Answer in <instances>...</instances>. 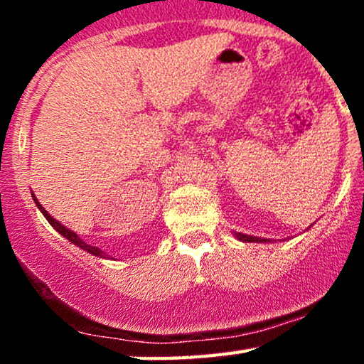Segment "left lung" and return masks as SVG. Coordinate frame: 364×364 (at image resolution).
Masks as SVG:
<instances>
[{
  "label": "left lung",
  "mask_w": 364,
  "mask_h": 364,
  "mask_svg": "<svg viewBox=\"0 0 364 364\" xmlns=\"http://www.w3.org/2000/svg\"><path fill=\"white\" fill-rule=\"evenodd\" d=\"M235 236L240 241H246V243H267V241H270V240H265V237H257V236L243 235V232H235Z\"/></svg>",
  "instance_id": "obj_1"
}]
</instances>
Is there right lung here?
I'll return each mask as SVG.
<instances>
[{"mask_svg": "<svg viewBox=\"0 0 364 364\" xmlns=\"http://www.w3.org/2000/svg\"><path fill=\"white\" fill-rule=\"evenodd\" d=\"M32 196H34V202H36V205H37V207H39V210H41V212H43V215L46 217V219H48V223H49V224H51V225H53V228H54V229H56V231H58V232H60V235H61V236H65V237H66V240H68V241H72V243H73V245L80 246V248H82V250H85V252H89V253H92V255H95V257H101V258H104V257H106V255H104V252H102V250H101V248H97V246H92V245H89V243H85V241H83V240H82V237L77 235V232H73V231H72V229L65 228V225H63L61 223H58V220H56V219H53V217H51V215H49V214H48V212H46V208H44L43 205H41V203H39V200H37V198H36V195H34V193H32Z\"/></svg>", "mask_w": 364, "mask_h": 364, "instance_id": "1", "label": "right lung"}]
</instances>
